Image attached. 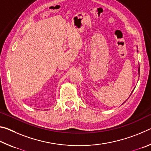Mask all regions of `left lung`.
<instances>
[{"label":"left lung","instance_id":"left-lung-1","mask_svg":"<svg viewBox=\"0 0 151 151\" xmlns=\"http://www.w3.org/2000/svg\"><path fill=\"white\" fill-rule=\"evenodd\" d=\"M137 52H138V50H137ZM138 72H139V74H140V67H139V69H138ZM132 93H132H131V94ZM131 94H130V96H131Z\"/></svg>","mask_w":151,"mask_h":151}]
</instances>
